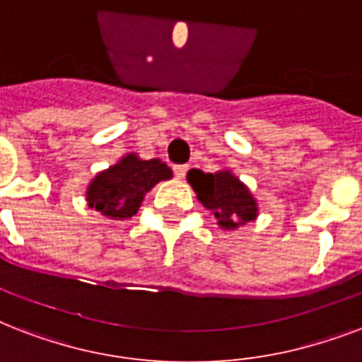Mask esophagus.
Segmentation results:
<instances>
[{"label":"esophagus","mask_w":362,"mask_h":362,"mask_svg":"<svg viewBox=\"0 0 362 362\" xmlns=\"http://www.w3.org/2000/svg\"><path fill=\"white\" fill-rule=\"evenodd\" d=\"M186 173H187V165H176L175 167V175H176V178H184V176H186Z\"/></svg>","instance_id":"obj_1"}]
</instances>
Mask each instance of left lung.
I'll return each instance as SVG.
<instances>
[{
	"instance_id": "left-lung-1",
	"label": "left lung",
	"mask_w": 362,
	"mask_h": 362,
	"mask_svg": "<svg viewBox=\"0 0 362 362\" xmlns=\"http://www.w3.org/2000/svg\"><path fill=\"white\" fill-rule=\"evenodd\" d=\"M186 178L199 203L214 214L216 223L223 231H237L238 227L257 220V199L231 169L216 173L192 169Z\"/></svg>"
}]
</instances>
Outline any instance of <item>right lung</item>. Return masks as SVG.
Instances as JSON below:
<instances>
[{
  "instance_id": "1",
  "label": "right lung",
  "mask_w": 362,
  "mask_h": 362,
  "mask_svg": "<svg viewBox=\"0 0 362 362\" xmlns=\"http://www.w3.org/2000/svg\"><path fill=\"white\" fill-rule=\"evenodd\" d=\"M173 178V170L161 159H142L127 152L109 169L99 170L86 187L88 206L105 218L129 220L139 212L146 193L156 184Z\"/></svg>"
}]
</instances>
